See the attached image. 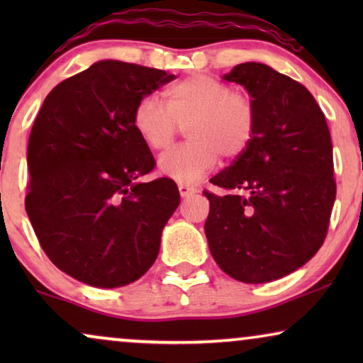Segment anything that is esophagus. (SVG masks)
<instances>
[{"mask_svg": "<svg viewBox=\"0 0 363 363\" xmlns=\"http://www.w3.org/2000/svg\"><path fill=\"white\" fill-rule=\"evenodd\" d=\"M178 191H180L182 198H188V196L195 195L196 188L191 186V185H186V183H180V185H178Z\"/></svg>", "mask_w": 363, "mask_h": 363, "instance_id": "obj_1", "label": "esophagus"}]
</instances>
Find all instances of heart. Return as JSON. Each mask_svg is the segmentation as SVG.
Wrapping results in <instances>:
<instances>
[{
	"label": "heart",
	"mask_w": 363,
	"mask_h": 363,
	"mask_svg": "<svg viewBox=\"0 0 363 363\" xmlns=\"http://www.w3.org/2000/svg\"><path fill=\"white\" fill-rule=\"evenodd\" d=\"M167 106L143 97L133 108V127L152 150H167L175 140L178 123H186L183 145L158 162L163 175L178 183H193L220 160L246 150L256 128V107L250 96L233 92L220 79L196 74L167 89Z\"/></svg>",
	"instance_id": "obj_1"
}]
</instances>
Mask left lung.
<instances>
[{
	"label": "left lung",
	"mask_w": 363,
	"mask_h": 363,
	"mask_svg": "<svg viewBox=\"0 0 363 363\" xmlns=\"http://www.w3.org/2000/svg\"><path fill=\"white\" fill-rule=\"evenodd\" d=\"M223 79L252 97L256 128L210 180L226 193L205 191V233L228 276L262 284L299 269L325 240L337 191L330 132L312 94L266 64H238Z\"/></svg>",
	"instance_id": "obj_1"
}]
</instances>
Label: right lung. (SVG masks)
<instances>
[{"instance_id":"1","label":"right lung","mask_w":363,"mask_h":363,"mask_svg":"<svg viewBox=\"0 0 363 363\" xmlns=\"http://www.w3.org/2000/svg\"><path fill=\"white\" fill-rule=\"evenodd\" d=\"M175 79L160 69L99 61L57 84L28 143L26 213L49 259L94 287H122L155 262L177 183H138L155 167L133 108Z\"/></svg>"}]
</instances>
